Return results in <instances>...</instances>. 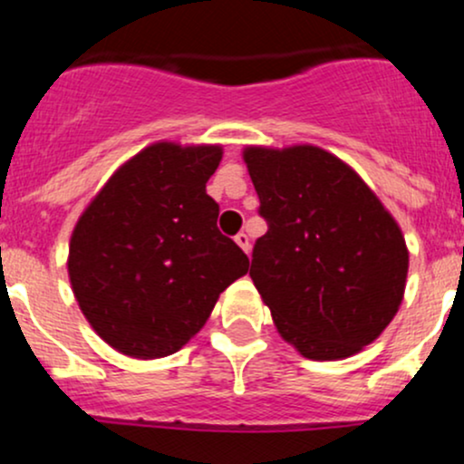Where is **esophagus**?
Here are the masks:
<instances>
[{
  "label": "esophagus",
  "mask_w": 464,
  "mask_h": 464,
  "mask_svg": "<svg viewBox=\"0 0 464 464\" xmlns=\"http://www.w3.org/2000/svg\"><path fill=\"white\" fill-rule=\"evenodd\" d=\"M236 244L244 250V253H248V250H250V239H248V236L244 231L237 233V236H236Z\"/></svg>",
  "instance_id": "34e87169"
}]
</instances>
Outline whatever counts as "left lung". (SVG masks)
<instances>
[{
	"mask_svg": "<svg viewBox=\"0 0 464 464\" xmlns=\"http://www.w3.org/2000/svg\"><path fill=\"white\" fill-rule=\"evenodd\" d=\"M259 216L250 279L303 358L343 360L380 338L403 301L401 228L351 165L318 146L244 148Z\"/></svg>",
	"mask_w": 464,
	"mask_h": 464,
	"instance_id": "1",
	"label": "left lung"
}]
</instances>
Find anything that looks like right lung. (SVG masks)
Returning a JSON list of instances; mask_svg holds the SVG:
<instances>
[{"label": "right lung", "instance_id": "add662e5", "mask_svg": "<svg viewBox=\"0 0 464 464\" xmlns=\"http://www.w3.org/2000/svg\"><path fill=\"white\" fill-rule=\"evenodd\" d=\"M222 146L157 141L115 169L78 218L67 270L84 318L120 353L172 355L207 323L218 296L248 273L218 231L207 180Z\"/></svg>", "mask_w": 464, "mask_h": 464}]
</instances>
